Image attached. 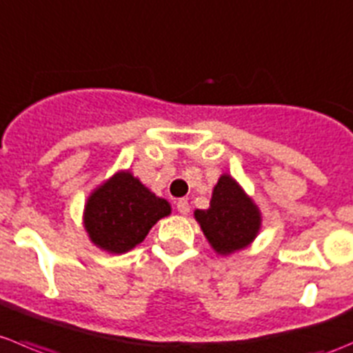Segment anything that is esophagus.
<instances>
[{
    "label": "esophagus",
    "instance_id": "1",
    "mask_svg": "<svg viewBox=\"0 0 353 353\" xmlns=\"http://www.w3.org/2000/svg\"><path fill=\"white\" fill-rule=\"evenodd\" d=\"M176 209L178 212H181V214H188V212H190V205H188L187 199H180V201H176Z\"/></svg>",
    "mask_w": 353,
    "mask_h": 353
}]
</instances>
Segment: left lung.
Listing matches in <instances>:
<instances>
[{"mask_svg":"<svg viewBox=\"0 0 353 353\" xmlns=\"http://www.w3.org/2000/svg\"><path fill=\"white\" fill-rule=\"evenodd\" d=\"M195 219L201 223L212 249L219 254L235 252L249 245L261 226L257 208L228 175L218 180L211 208L197 209Z\"/></svg>","mask_w":353,"mask_h":353,"instance_id":"1","label":"left lung"}]
</instances>
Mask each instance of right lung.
Instances as JSON below:
<instances>
[{
	"instance_id": "right-lung-1",
	"label": "right lung",
	"mask_w": 353,
	"mask_h": 353,
	"mask_svg": "<svg viewBox=\"0 0 353 353\" xmlns=\"http://www.w3.org/2000/svg\"><path fill=\"white\" fill-rule=\"evenodd\" d=\"M170 211L168 202L156 197L137 178L117 173L87 201L85 228L101 249L123 254L141 243Z\"/></svg>"
}]
</instances>
